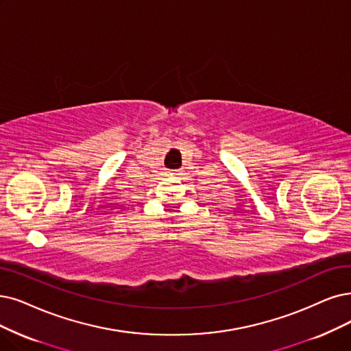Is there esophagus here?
I'll use <instances>...</instances> for the list:
<instances>
[{
	"label": "esophagus",
	"mask_w": 351,
	"mask_h": 351,
	"mask_svg": "<svg viewBox=\"0 0 351 351\" xmlns=\"http://www.w3.org/2000/svg\"><path fill=\"white\" fill-rule=\"evenodd\" d=\"M171 176H176V177H178V176H181V171H173V173H171Z\"/></svg>",
	"instance_id": "obj_1"
}]
</instances>
